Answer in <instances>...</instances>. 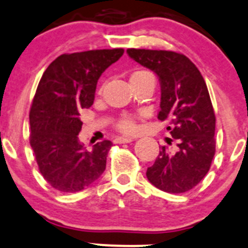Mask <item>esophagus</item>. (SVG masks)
<instances>
[{"label":"esophagus","instance_id":"obj_1","mask_svg":"<svg viewBox=\"0 0 248 248\" xmlns=\"http://www.w3.org/2000/svg\"><path fill=\"white\" fill-rule=\"evenodd\" d=\"M132 138H124V137H117L116 140H113L115 143H117V144H122V143H131L132 142Z\"/></svg>","mask_w":248,"mask_h":248}]
</instances>
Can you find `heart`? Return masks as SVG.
I'll return each instance as SVG.
<instances>
[{
	"label": "heart",
	"mask_w": 248,
	"mask_h": 248,
	"mask_svg": "<svg viewBox=\"0 0 248 248\" xmlns=\"http://www.w3.org/2000/svg\"><path fill=\"white\" fill-rule=\"evenodd\" d=\"M147 78H154L149 72L147 71H136L135 73H132L131 76V82H136V80H142L147 79ZM116 128L120 132L124 133V135H131L136 131V124L133 117L131 116H122L121 119L117 121Z\"/></svg>",
	"instance_id": "b5f03b06"
}]
</instances>
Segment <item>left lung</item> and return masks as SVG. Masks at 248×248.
I'll use <instances>...</instances> for the list:
<instances>
[{
    "mask_svg": "<svg viewBox=\"0 0 248 248\" xmlns=\"http://www.w3.org/2000/svg\"><path fill=\"white\" fill-rule=\"evenodd\" d=\"M127 54L159 77L161 88L158 119L169 121L175 141L161 147L147 177L168 193H184L197 186L209 171L215 154V115L207 84L193 62L165 50L128 48Z\"/></svg>",
    "mask_w": 248,
    "mask_h": 248,
    "instance_id": "8db88e82",
    "label": "left lung"
}]
</instances>
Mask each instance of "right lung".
<instances>
[{
  "label": "right lung",
  "mask_w": 248,
  "mask_h": 248,
  "mask_svg": "<svg viewBox=\"0 0 248 248\" xmlns=\"http://www.w3.org/2000/svg\"><path fill=\"white\" fill-rule=\"evenodd\" d=\"M122 55L124 48L63 54L44 72L29 112L30 145L41 175L57 191H82L105 170L112 143L103 140L85 150L78 140L79 116L94 103L103 72Z\"/></svg>",
  "instance_id": "obj_1"
}]
</instances>
